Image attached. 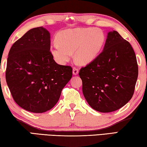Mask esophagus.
<instances>
[{"mask_svg":"<svg viewBox=\"0 0 147 147\" xmlns=\"http://www.w3.org/2000/svg\"><path fill=\"white\" fill-rule=\"evenodd\" d=\"M78 69L76 68V67H74L73 69V74H74V75H77V74H78Z\"/></svg>","mask_w":147,"mask_h":147,"instance_id":"1","label":"esophagus"}]
</instances>
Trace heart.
Instances as JSON below:
<instances>
[{
	"instance_id": "obj_1",
	"label": "heart",
	"mask_w": 147,
	"mask_h": 147,
	"mask_svg": "<svg viewBox=\"0 0 147 147\" xmlns=\"http://www.w3.org/2000/svg\"><path fill=\"white\" fill-rule=\"evenodd\" d=\"M57 44L50 47V53L59 64L64 65L74 58L78 63L88 65L95 60L103 49L105 34L99 28L67 29L57 35Z\"/></svg>"
}]
</instances>
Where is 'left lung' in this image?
<instances>
[{
    "mask_svg": "<svg viewBox=\"0 0 147 147\" xmlns=\"http://www.w3.org/2000/svg\"><path fill=\"white\" fill-rule=\"evenodd\" d=\"M79 75L84 96L92 108L102 113L117 110L132 97L138 80L134 49L117 32H109L103 51Z\"/></svg>",
    "mask_w": 147,
    "mask_h": 147,
    "instance_id": "left-lung-1",
    "label": "left lung"
}]
</instances>
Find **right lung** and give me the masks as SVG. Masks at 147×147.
Instances as JSON below:
<instances>
[{"label":"right lung","mask_w":147,"mask_h":147,"mask_svg":"<svg viewBox=\"0 0 147 147\" xmlns=\"http://www.w3.org/2000/svg\"><path fill=\"white\" fill-rule=\"evenodd\" d=\"M50 47L51 34L41 26L30 30L9 50L7 85L15 102L30 112L53 108L73 75L71 67L56 63Z\"/></svg>","instance_id":"add662e5"}]
</instances>
